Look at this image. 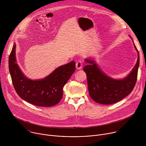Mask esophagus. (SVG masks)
Returning a JSON list of instances; mask_svg holds the SVG:
<instances>
[{
    "instance_id": "34e87169",
    "label": "esophagus",
    "mask_w": 146,
    "mask_h": 146,
    "mask_svg": "<svg viewBox=\"0 0 146 146\" xmlns=\"http://www.w3.org/2000/svg\"><path fill=\"white\" fill-rule=\"evenodd\" d=\"M76 67L77 69H81L82 68V62L81 61H78L76 62Z\"/></svg>"
}]
</instances>
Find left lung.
Masks as SVG:
<instances>
[{
  "mask_svg": "<svg viewBox=\"0 0 146 146\" xmlns=\"http://www.w3.org/2000/svg\"><path fill=\"white\" fill-rule=\"evenodd\" d=\"M133 44L138 55L137 62L132 70L122 79H115L108 76L100 69L95 59H85L88 64L83 70L87 74L90 96L95 102L102 105H110L121 100L131 93L136 84L139 66V54L134 43Z\"/></svg>",
  "mask_w": 146,
  "mask_h": 146,
  "instance_id": "8db88e82",
  "label": "left lung"
}]
</instances>
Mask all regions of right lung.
Here are the masks:
<instances>
[{
    "label": "right lung",
    "mask_w": 146,
    "mask_h": 146,
    "mask_svg": "<svg viewBox=\"0 0 146 146\" xmlns=\"http://www.w3.org/2000/svg\"><path fill=\"white\" fill-rule=\"evenodd\" d=\"M16 44L9 56V65L13 84L19 95L26 102L41 107L58 104L63 96V88L76 69L74 61L60 66L46 77L32 80L23 73L17 63Z\"/></svg>",
    "instance_id": "obj_1"
}]
</instances>
